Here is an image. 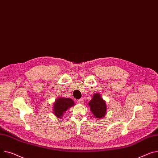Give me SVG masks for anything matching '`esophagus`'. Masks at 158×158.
I'll use <instances>...</instances> for the list:
<instances>
[{"label": "esophagus", "mask_w": 158, "mask_h": 158, "mask_svg": "<svg viewBox=\"0 0 158 158\" xmlns=\"http://www.w3.org/2000/svg\"><path fill=\"white\" fill-rule=\"evenodd\" d=\"M77 102L79 104H83L84 103V100H83V99H79V100H77Z\"/></svg>", "instance_id": "1"}]
</instances>
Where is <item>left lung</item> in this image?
Here are the masks:
<instances>
[{
	"label": "left lung",
	"mask_w": 158,
	"mask_h": 158,
	"mask_svg": "<svg viewBox=\"0 0 158 158\" xmlns=\"http://www.w3.org/2000/svg\"><path fill=\"white\" fill-rule=\"evenodd\" d=\"M88 105L94 118L102 119L104 116H106L107 109L106 102L102 98L100 94L98 93H94Z\"/></svg>",
	"instance_id": "obj_1"
}]
</instances>
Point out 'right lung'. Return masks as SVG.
Returning a JSON list of instances; mask_svg holds the SVG:
<instances>
[{
	"mask_svg": "<svg viewBox=\"0 0 158 158\" xmlns=\"http://www.w3.org/2000/svg\"><path fill=\"white\" fill-rule=\"evenodd\" d=\"M74 105V102L71 98L59 97L56 98L55 102L53 103L52 112L56 118L61 119L64 113Z\"/></svg>",
	"mask_w": 158,
	"mask_h": 158,
	"instance_id": "obj_1",
	"label": "right lung"
}]
</instances>
